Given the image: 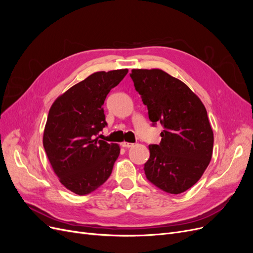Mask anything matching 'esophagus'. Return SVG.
Instances as JSON below:
<instances>
[{"label": "esophagus", "instance_id": "34e87169", "mask_svg": "<svg viewBox=\"0 0 253 253\" xmlns=\"http://www.w3.org/2000/svg\"><path fill=\"white\" fill-rule=\"evenodd\" d=\"M121 145H122V147H124V148H132L133 147V145H134V143H131V142H122L121 143Z\"/></svg>", "mask_w": 253, "mask_h": 253}]
</instances>
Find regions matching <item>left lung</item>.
<instances>
[{
    "label": "left lung",
    "mask_w": 253,
    "mask_h": 253,
    "mask_svg": "<svg viewBox=\"0 0 253 253\" xmlns=\"http://www.w3.org/2000/svg\"><path fill=\"white\" fill-rule=\"evenodd\" d=\"M129 76L150 120L165 127L160 143L149 145L145 176L165 192H185L200 180L212 158L213 131L205 105L182 81L158 68H137Z\"/></svg>",
    "instance_id": "left-lung-1"
}]
</instances>
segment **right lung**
I'll use <instances>...</instances> for the list:
<instances>
[{
	"label": "right lung",
	"instance_id": "right-lung-1",
	"mask_svg": "<svg viewBox=\"0 0 253 253\" xmlns=\"http://www.w3.org/2000/svg\"><path fill=\"white\" fill-rule=\"evenodd\" d=\"M128 70L96 72L60 95L50 106L43 147L60 182L85 195L110 177L120 154L117 143L96 137L106 126L103 103Z\"/></svg>",
	"mask_w": 253,
	"mask_h": 253
}]
</instances>
